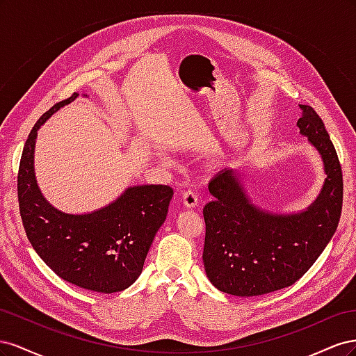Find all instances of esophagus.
<instances>
[{
	"mask_svg": "<svg viewBox=\"0 0 356 356\" xmlns=\"http://www.w3.org/2000/svg\"><path fill=\"white\" fill-rule=\"evenodd\" d=\"M197 195L195 191H191V190H188V191H186L184 195H182V204H184V207L187 208V209H193V208H196L197 207Z\"/></svg>",
	"mask_w": 356,
	"mask_h": 356,
	"instance_id": "1",
	"label": "esophagus"
}]
</instances>
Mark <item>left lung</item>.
<instances>
[{"instance_id":"8db88e82","label":"left lung","mask_w":356,"mask_h":356,"mask_svg":"<svg viewBox=\"0 0 356 356\" xmlns=\"http://www.w3.org/2000/svg\"><path fill=\"white\" fill-rule=\"evenodd\" d=\"M300 134L307 138L324 166L316 199L297 212H275L257 204L248 175L227 168L209 182L213 200L204 204L207 224L203 266L211 284L225 294L255 297L297 282L337 230L343 203L339 157L319 115L298 105Z\"/></svg>"}]
</instances>
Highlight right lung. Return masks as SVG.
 Instances as JSON below:
<instances>
[{"label":"right lung","instance_id":"obj_1","mask_svg":"<svg viewBox=\"0 0 356 356\" xmlns=\"http://www.w3.org/2000/svg\"><path fill=\"white\" fill-rule=\"evenodd\" d=\"M77 96L56 104L32 127L19 166V209L32 248L53 272L72 285L111 294L129 288L143 273L174 190L131 186L111 203L84 213L53 207L37 182L35 143L40 127Z\"/></svg>","mask_w":356,"mask_h":356}]
</instances>
